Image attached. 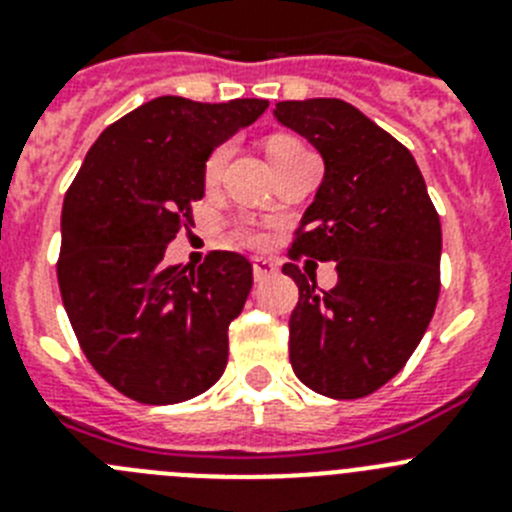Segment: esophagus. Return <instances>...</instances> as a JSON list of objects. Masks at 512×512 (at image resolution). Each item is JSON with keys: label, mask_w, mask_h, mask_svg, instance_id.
<instances>
[{"label": "esophagus", "mask_w": 512, "mask_h": 512, "mask_svg": "<svg viewBox=\"0 0 512 512\" xmlns=\"http://www.w3.org/2000/svg\"><path fill=\"white\" fill-rule=\"evenodd\" d=\"M277 274V264L271 259H253V279L256 282H264V279L274 277Z\"/></svg>", "instance_id": "obj_1"}]
</instances>
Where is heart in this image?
<instances>
[{"label":"heart","mask_w":512,"mask_h":512,"mask_svg":"<svg viewBox=\"0 0 512 512\" xmlns=\"http://www.w3.org/2000/svg\"><path fill=\"white\" fill-rule=\"evenodd\" d=\"M266 151H269V158L274 161V158L284 156V153L302 151V146L292 138H271L269 146H266ZM225 158H228V148L225 146L215 148V151L210 153V158H207V164H205V182L207 184H215L217 179H220V174H223V166H225ZM238 235H241V238H246V241H256V235H253L248 228H238Z\"/></svg>","instance_id":"b5f03b06"}]
</instances>
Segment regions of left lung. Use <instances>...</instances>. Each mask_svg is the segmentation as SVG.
Segmentation results:
<instances>
[{"instance_id":"obj_1","label":"left lung","mask_w":512,"mask_h":512,"mask_svg":"<svg viewBox=\"0 0 512 512\" xmlns=\"http://www.w3.org/2000/svg\"><path fill=\"white\" fill-rule=\"evenodd\" d=\"M274 117L318 148L323 184L289 259L336 261L320 289L297 264L282 271L300 289L289 318V361L318 395L356 400L408 364L441 289V220L413 153L343 99L277 102Z\"/></svg>"}]
</instances>
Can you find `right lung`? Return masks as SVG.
I'll return each instance as SVG.
<instances>
[{
    "label": "right lung",
    "instance_id": "obj_1",
    "mask_svg": "<svg viewBox=\"0 0 512 512\" xmlns=\"http://www.w3.org/2000/svg\"><path fill=\"white\" fill-rule=\"evenodd\" d=\"M266 107V99H151L99 135L66 192L63 307L89 364L130 400L174 405L223 377L251 264L212 251L189 269L166 266L164 253L194 223L207 156Z\"/></svg>",
    "mask_w": 512,
    "mask_h": 512
}]
</instances>
